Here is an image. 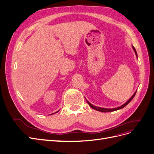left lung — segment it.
<instances>
[{
  "label": "left lung",
  "mask_w": 154,
  "mask_h": 154,
  "mask_svg": "<svg viewBox=\"0 0 154 154\" xmlns=\"http://www.w3.org/2000/svg\"><path fill=\"white\" fill-rule=\"evenodd\" d=\"M132 48H133V50H134V52H135V54H136V56H137V52H136V49H135V48L132 46ZM136 92H135L134 94H133V95H132V96L129 99V100H128V101H127L124 104H123L122 106H120V107H118V108H111V109H110V108H100V107H97V106H94V105H92V104H91L88 101H87V103H88V104H89V106H91L92 108H93V109H95V110H97V111H101V112H111V111H116V110H118V109H122V108H124L125 106H127L128 105L131 100H132V99L134 98V97L135 96V95H136Z\"/></svg>",
  "instance_id": "left-lung-1"
}]
</instances>
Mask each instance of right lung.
I'll return each instance as SVG.
<instances>
[{
	"label": "right lung",
	"instance_id": "obj_1",
	"mask_svg": "<svg viewBox=\"0 0 154 154\" xmlns=\"http://www.w3.org/2000/svg\"><path fill=\"white\" fill-rule=\"evenodd\" d=\"M57 112H59V111H57ZM57 112H56V113H57ZM53 114H54V113H53Z\"/></svg>",
	"mask_w": 154,
	"mask_h": 154
}]
</instances>
